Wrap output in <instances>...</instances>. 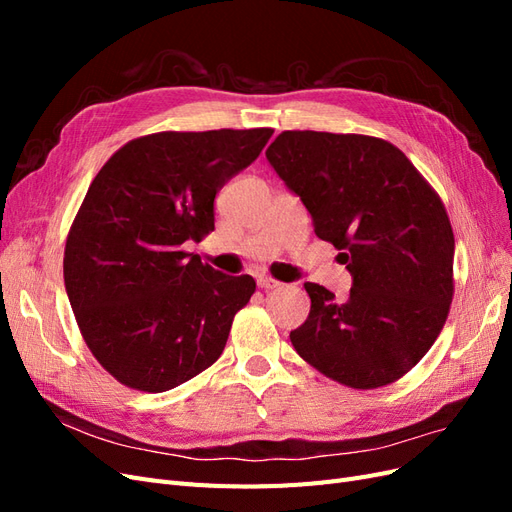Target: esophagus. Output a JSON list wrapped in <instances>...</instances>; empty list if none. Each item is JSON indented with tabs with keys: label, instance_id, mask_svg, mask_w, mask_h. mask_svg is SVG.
<instances>
[{
	"label": "esophagus",
	"instance_id": "1",
	"mask_svg": "<svg viewBox=\"0 0 512 512\" xmlns=\"http://www.w3.org/2000/svg\"><path fill=\"white\" fill-rule=\"evenodd\" d=\"M277 286H282V284L277 282V280H273V277H267V275H260L258 277V288H262V290H273Z\"/></svg>",
	"mask_w": 512,
	"mask_h": 512
}]
</instances>
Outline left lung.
Wrapping results in <instances>:
<instances>
[{
    "mask_svg": "<svg viewBox=\"0 0 512 512\" xmlns=\"http://www.w3.org/2000/svg\"><path fill=\"white\" fill-rule=\"evenodd\" d=\"M267 160L352 273L346 303L307 282L309 316L290 331L303 361L350 389L386 386L436 342L455 292V237L442 198L384 138L286 130Z\"/></svg>",
    "mask_w": 512,
    "mask_h": 512,
    "instance_id": "8db88e82",
    "label": "left lung"
}]
</instances>
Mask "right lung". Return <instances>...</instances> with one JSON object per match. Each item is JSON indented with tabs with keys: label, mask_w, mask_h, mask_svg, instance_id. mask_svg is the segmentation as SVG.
Masks as SVG:
<instances>
[{
	"label": "right lung",
	"mask_w": 512,
	"mask_h": 512,
	"mask_svg": "<svg viewBox=\"0 0 512 512\" xmlns=\"http://www.w3.org/2000/svg\"><path fill=\"white\" fill-rule=\"evenodd\" d=\"M271 128L156 132L117 149L70 226L64 282L87 348L123 386L164 393L220 359L256 290L183 250L215 228L213 200Z\"/></svg>",
	"instance_id": "obj_1"
}]
</instances>
